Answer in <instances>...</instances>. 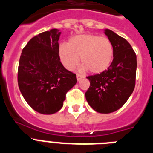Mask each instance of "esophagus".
Listing matches in <instances>:
<instances>
[{
	"label": "esophagus",
	"mask_w": 153,
	"mask_h": 153,
	"mask_svg": "<svg viewBox=\"0 0 153 153\" xmlns=\"http://www.w3.org/2000/svg\"><path fill=\"white\" fill-rule=\"evenodd\" d=\"M82 78H84V76L80 75V74H76V79H77L78 81L81 80Z\"/></svg>",
	"instance_id": "obj_1"
}]
</instances>
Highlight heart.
<instances>
[{"mask_svg":"<svg viewBox=\"0 0 153 153\" xmlns=\"http://www.w3.org/2000/svg\"><path fill=\"white\" fill-rule=\"evenodd\" d=\"M59 55L67 69H73L81 57L83 69L100 73L109 67L113 57V46L107 38L97 35H80L71 38L69 43L59 46Z\"/></svg>","mask_w":153,"mask_h":153,"instance_id":"b5f03b06","label":"heart"}]
</instances>
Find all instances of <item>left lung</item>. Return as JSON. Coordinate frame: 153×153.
Here are the masks:
<instances>
[{
    "label": "left lung",
    "instance_id": "obj_1",
    "mask_svg": "<svg viewBox=\"0 0 153 153\" xmlns=\"http://www.w3.org/2000/svg\"><path fill=\"white\" fill-rule=\"evenodd\" d=\"M104 33L113 46V61L107 70L87 76L90 87L85 97L94 111L109 114L123 107L134 91L137 56L124 38L109 29Z\"/></svg>",
    "mask_w": 153,
    "mask_h": 153
}]
</instances>
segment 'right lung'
I'll return each instance as SVG.
<instances>
[{"label": "right lung", "instance_id": "add662e5", "mask_svg": "<svg viewBox=\"0 0 153 153\" xmlns=\"http://www.w3.org/2000/svg\"><path fill=\"white\" fill-rule=\"evenodd\" d=\"M58 29L33 37L22 51L18 85L29 106L40 114L61 110L65 96L76 82V75L67 70L59 57Z\"/></svg>", "mask_w": 153, "mask_h": 153}]
</instances>
